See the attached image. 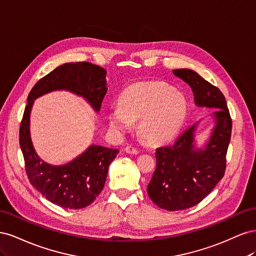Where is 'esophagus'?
<instances>
[{"mask_svg":"<svg viewBox=\"0 0 256 256\" xmlns=\"http://www.w3.org/2000/svg\"><path fill=\"white\" fill-rule=\"evenodd\" d=\"M125 152H128V154H138V148H136V147L131 146V145H128V146H126V147H125Z\"/></svg>","mask_w":256,"mask_h":256,"instance_id":"obj_1","label":"esophagus"}]
</instances>
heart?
<instances>
[{
    "label": "heart",
    "mask_w": 256,
    "mask_h": 256,
    "mask_svg": "<svg viewBox=\"0 0 256 256\" xmlns=\"http://www.w3.org/2000/svg\"><path fill=\"white\" fill-rule=\"evenodd\" d=\"M187 111L182 92L166 82L152 81L127 88L120 97V106L109 110L108 120L116 134L127 132L132 120H140L138 129L146 140L164 142L177 134Z\"/></svg>",
    "instance_id": "b5f03b06"
}]
</instances>
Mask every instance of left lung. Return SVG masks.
<instances>
[{
    "label": "left lung",
    "mask_w": 256,
    "mask_h": 256,
    "mask_svg": "<svg viewBox=\"0 0 256 256\" xmlns=\"http://www.w3.org/2000/svg\"><path fill=\"white\" fill-rule=\"evenodd\" d=\"M173 74L190 85L196 104L218 109L212 113L214 127L204 148H196V125L186 129L170 145L156 150L157 166L147 193L166 210H182L198 204L224 176L230 141L232 118L221 90L191 69Z\"/></svg>",
    "instance_id": "1"
}]
</instances>
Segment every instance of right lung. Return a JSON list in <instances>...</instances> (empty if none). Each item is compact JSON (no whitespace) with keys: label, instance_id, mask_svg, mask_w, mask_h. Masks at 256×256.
<instances>
[{"label":"right lung","instance_id":"obj_1","mask_svg":"<svg viewBox=\"0 0 256 256\" xmlns=\"http://www.w3.org/2000/svg\"><path fill=\"white\" fill-rule=\"evenodd\" d=\"M106 72L88 62L66 63L38 81L28 97L19 131V143L30 182L51 203L69 209L92 204L104 189L108 168L118 150L90 145L64 166H51L36 154L30 134V113L34 100L47 92L66 90L84 97L95 111H99L106 88Z\"/></svg>","mask_w":256,"mask_h":256}]
</instances>
